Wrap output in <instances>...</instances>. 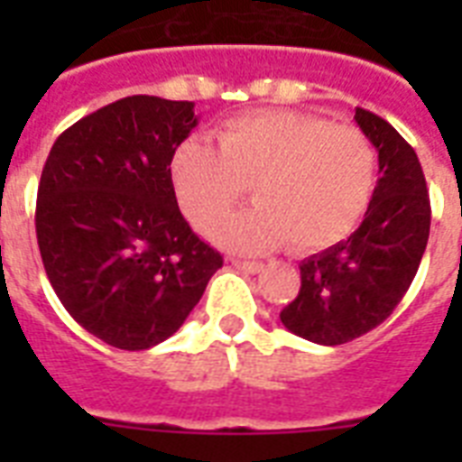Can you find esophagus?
<instances>
[{"instance_id":"obj_1","label":"esophagus","mask_w":462,"mask_h":462,"mask_svg":"<svg viewBox=\"0 0 462 462\" xmlns=\"http://www.w3.org/2000/svg\"><path fill=\"white\" fill-rule=\"evenodd\" d=\"M232 266L239 268V271H245V273H259L263 263L259 261H245V259H232Z\"/></svg>"}]
</instances>
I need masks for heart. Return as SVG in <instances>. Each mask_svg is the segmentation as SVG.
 Returning <instances> with one entry per match:
<instances>
[{
	"mask_svg": "<svg viewBox=\"0 0 462 462\" xmlns=\"http://www.w3.org/2000/svg\"><path fill=\"white\" fill-rule=\"evenodd\" d=\"M216 148L187 141L170 172L184 216L210 232L245 201L217 239L242 252H268L285 242L300 254L321 252L350 237L376 184V151L357 126L330 125L297 110H261L230 117L213 132Z\"/></svg>",
	"mask_w": 462,
	"mask_h": 462,
	"instance_id": "obj_1",
	"label": "heart"
}]
</instances>
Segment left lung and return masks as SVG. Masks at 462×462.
Listing matches in <instances>:
<instances>
[{"label":"left lung","mask_w":462,"mask_h":462,"mask_svg":"<svg viewBox=\"0 0 462 462\" xmlns=\"http://www.w3.org/2000/svg\"><path fill=\"white\" fill-rule=\"evenodd\" d=\"M379 151V181L365 220L345 242L300 263L302 288L282 326L319 345H343L383 323L408 292L430 239V194L417 153L386 119L357 107Z\"/></svg>","instance_id":"obj_1"}]
</instances>
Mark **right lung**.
I'll use <instances>...</instances> for the list:
<instances>
[{
  "mask_svg": "<svg viewBox=\"0 0 462 462\" xmlns=\"http://www.w3.org/2000/svg\"><path fill=\"white\" fill-rule=\"evenodd\" d=\"M199 125L194 103L122 97L54 141L38 187L45 273L71 319L119 350L180 330L223 256L181 216L174 151Z\"/></svg>",
  "mask_w": 462,
  "mask_h": 462,
  "instance_id": "right-lung-1",
  "label": "right lung"
}]
</instances>
